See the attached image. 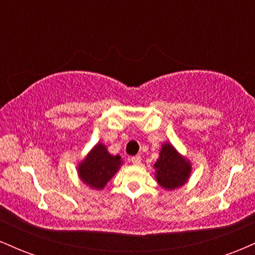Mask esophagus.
<instances>
[{"label": "esophagus", "instance_id": "34e87169", "mask_svg": "<svg viewBox=\"0 0 255 255\" xmlns=\"http://www.w3.org/2000/svg\"><path fill=\"white\" fill-rule=\"evenodd\" d=\"M129 162H131V163H133V164H135V165L140 164V162H141V157H140V156L130 157L129 158Z\"/></svg>", "mask_w": 255, "mask_h": 255}]
</instances>
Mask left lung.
<instances>
[{
	"mask_svg": "<svg viewBox=\"0 0 255 255\" xmlns=\"http://www.w3.org/2000/svg\"><path fill=\"white\" fill-rule=\"evenodd\" d=\"M154 168L157 169V182L165 189H175L187 182L192 166L188 160L175 150L174 146L166 142L162 146Z\"/></svg>",
	"mask_w": 255,
	"mask_h": 255,
	"instance_id": "1",
	"label": "left lung"
}]
</instances>
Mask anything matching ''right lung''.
<instances>
[{"label": "right lung", "instance_id": "obj_1", "mask_svg": "<svg viewBox=\"0 0 255 255\" xmlns=\"http://www.w3.org/2000/svg\"><path fill=\"white\" fill-rule=\"evenodd\" d=\"M121 164V157L113 156L104 145L97 144L79 165V176L91 188L103 189Z\"/></svg>", "mask_w": 255, "mask_h": 255}]
</instances>
